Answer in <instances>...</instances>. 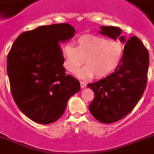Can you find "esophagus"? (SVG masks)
<instances>
[{
  "label": "esophagus",
  "mask_w": 154,
  "mask_h": 154,
  "mask_svg": "<svg viewBox=\"0 0 154 154\" xmlns=\"http://www.w3.org/2000/svg\"><path fill=\"white\" fill-rule=\"evenodd\" d=\"M80 86H81V88L84 89L85 87L86 86V83L85 82H82V81H81V82H80Z\"/></svg>",
  "instance_id": "34e87169"
}]
</instances>
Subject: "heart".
<instances>
[{"mask_svg":"<svg viewBox=\"0 0 154 154\" xmlns=\"http://www.w3.org/2000/svg\"><path fill=\"white\" fill-rule=\"evenodd\" d=\"M76 47L67 44L62 48L63 66L74 72L82 65H86L75 72L81 79H91L96 75L102 78L111 74L117 68L124 54V45L120 42L109 41L101 37L83 35L79 38Z\"/></svg>","mask_w":154,"mask_h":154,"instance_id":"heart-1","label":"heart"}]
</instances>
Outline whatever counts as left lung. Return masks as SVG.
Returning <instances> with one entry per match:
<instances>
[{"instance_id":"obj_1","label":"left lung","mask_w":154,"mask_h":154,"mask_svg":"<svg viewBox=\"0 0 154 154\" xmlns=\"http://www.w3.org/2000/svg\"><path fill=\"white\" fill-rule=\"evenodd\" d=\"M99 33L126 43L121 61L112 74L87 87L94 93L89 106L93 116L103 124L121 120L133 110L144 93L147 82L149 52L137 37L128 41L117 26H101Z\"/></svg>"}]
</instances>
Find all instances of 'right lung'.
Listing matches in <instances>:
<instances>
[{"mask_svg": "<svg viewBox=\"0 0 154 154\" xmlns=\"http://www.w3.org/2000/svg\"><path fill=\"white\" fill-rule=\"evenodd\" d=\"M68 23L41 26L19 35L7 58L14 101L24 115L42 124L57 121L68 99L80 91L78 80L66 75L60 43L74 37Z\"/></svg>", "mask_w": 154, "mask_h": 154, "instance_id": "add662e5", "label": "right lung"}]
</instances>
